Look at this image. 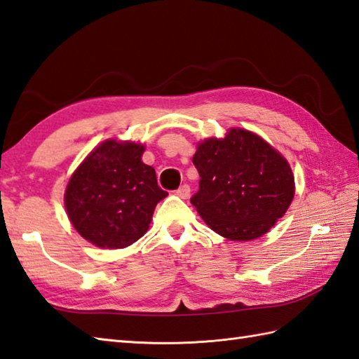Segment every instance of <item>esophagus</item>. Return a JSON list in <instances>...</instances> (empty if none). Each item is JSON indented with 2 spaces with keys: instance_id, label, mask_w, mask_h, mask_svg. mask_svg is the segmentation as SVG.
Returning <instances> with one entry per match:
<instances>
[{
  "instance_id": "obj_1",
  "label": "esophagus",
  "mask_w": 359,
  "mask_h": 359,
  "mask_svg": "<svg viewBox=\"0 0 359 359\" xmlns=\"http://www.w3.org/2000/svg\"><path fill=\"white\" fill-rule=\"evenodd\" d=\"M177 195L180 198H182V200H186V198H189L190 195V186L189 184H182L178 190H177Z\"/></svg>"
}]
</instances>
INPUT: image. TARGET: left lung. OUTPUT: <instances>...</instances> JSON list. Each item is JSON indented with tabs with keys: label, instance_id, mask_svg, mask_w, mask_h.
Masks as SVG:
<instances>
[{
	"label": "left lung",
	"instance_id": "left-lung-1",
	"mask_svg": "<svg viewBox=\"0 0 359 359\" xmlns=\"http://www.w3.org/2000/svg\"><path fill=\"white\" fill-rule=\"evenodd\" d=\"M194 164L201 180L190 203L213 232L229 240L264 235L293 200L289 163L249 130L232 129L222 140H205Z\"/></svg>",
	"mask_w": 359,
	"mask_h": 359
}]
</instances>
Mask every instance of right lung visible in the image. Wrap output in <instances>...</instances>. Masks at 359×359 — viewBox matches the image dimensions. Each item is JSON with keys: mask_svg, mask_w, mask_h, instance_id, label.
Wrapping results in <instances>:
<instances>
[{"mask_svg": "<svg viewBox=\"0 0 359 359\" xmlns=\"http://www.w3.org/2000/svg\"><path fill=\"white\" fill-rule=\"evenodd\" d=\"M144 147L102 142L70 178L65 201L78 233L102 249H123L146 233L156 204L167 196L154 167L141 161Z\"/></svg>", "mask_w": 359, "mask_h": 359, "instance_id": "add662e5", "label": "right lung"}]
</instances>
